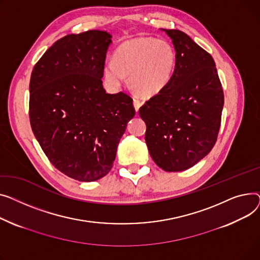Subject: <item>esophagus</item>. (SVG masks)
I'll return each mask as SVG.
<instances>
[{
    "mask_svg": "<svg viewBox=\"0 0 260 260\" xmlns=\"http://www.w3.org/2000/svg\"><path fill=\"white\" fill-rule=\"evenodd\" d=\"M133 104H134V107H135V110L139 111L140 107L142 106V101L139 99V98H133Z\"/></svg>",
    "mask_w": 260,
    "mask_h": 260,
    "instance_id": "34e87169",
    "label": "esophagus"
}]
</instances>
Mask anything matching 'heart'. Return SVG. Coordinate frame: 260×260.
<instances>
[{
    "mask_svg": "<svg viewBox=\"0 0 260 260\" xmlns=\"http://www.w3.org/2000/svg\"><path fill=\"white\" fill-rule=\"evenodd\" d=\"M176 53L172 45L152 38H137L121 44L114 59L105 63L106 79L119 87L129 74L130 87L142 96L158 94L172 79Z\"/></svg>",
    "mask_w": 260,
    "mask_h": 260,
    "instance_id": "b5f03b06",
    "label": "heart"
}]
</instances>
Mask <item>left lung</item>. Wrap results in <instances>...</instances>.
<instances>
[{
    "label": "left lung",
    "instance_id": "obj_1",
    "mask_svg": "<svg viewBox=\"0 0 260 260\" xmlns=\"http://www.w3.org/2000/svg\"><path fill=\"white\" fill-rule=\"evenodd\" d=\"M176 51L172 79L139 110L155 164L168 172L189 169L214 147L221 123L223 90L211 54L188 35L165 29Z\"/></svg>",
    "mask_w": 260,
    "mask_h": 260
}]
</instances>
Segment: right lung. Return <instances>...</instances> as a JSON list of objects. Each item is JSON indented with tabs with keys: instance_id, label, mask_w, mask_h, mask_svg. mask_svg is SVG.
<instances>
[{
	"instance_id": "add662e5",
	"label": "right lung",
	"mask_w": 260,
	"mask_h": 260,
	"mask_svg": "<svg viewBox=\"0 0 260 260\" xmlns=\"http://www.w3.org/2000/svg\"><path fill=\"white\" fill-rule=\"evenodd\" d=\"M111 36L88 30L57 40L38 60L29 84V119L44 153L79 181L108 174L133 100L106 92L102 78Z\"/></svg>"
}]
</instances>
